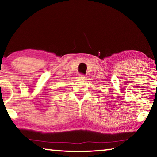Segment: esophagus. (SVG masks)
Listing matches in <instances>:
<instances>
[{
    "label": "esophagus",
    "mask_w": 157,
    "mask_h": 157,
    "mask_svg": "<svg viewBox=\"0 0 157 157\" xmlns=\"http://www.w3.org/2000/svg\"><path fill=\"white\" fill-rule=\"evenodd\" d=\"M79 78L83 79L85 78V76H84V75H83V74H79Z\"/></svg>",
    "instance_id": "esophagus-1"
}]
</instances>
